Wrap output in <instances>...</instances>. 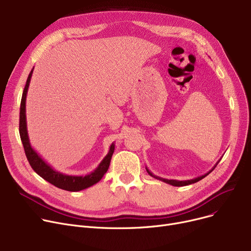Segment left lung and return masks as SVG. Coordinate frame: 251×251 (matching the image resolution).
<instances>
[{"instance_id": "1", "label": "left lung", "mask_w": 251, "mask_h": 251, "mask_svg": "<svg viewBox=\"0 0 251 251\" xmlns=\"http://www.w3.org/2000/svg\"><path fill=\"white\" fill-rule=\"evenodd\" d=\"M220 162V161H219ZM219 162L215 165V167L209 171V172H207L206 174H204V175H202V176H200V177H197V178H194V179H191V180H185V181H179V180H168V179H165V178H162V177H159V176H155V175H153L151 171L146 167V169H147V171H148V173L151 176V177H153V178H155V179H157V180H161V181H163V182H165V183H168V184H170V185H173V186H186V185H189V184H193V183H196V182H199L200 180H201V179H203L205 176H207L210 172H212V171L216 168V166L219 164Z\"/></svg>"}]
</instances>
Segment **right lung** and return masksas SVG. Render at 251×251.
I'll use <instances>...</instances> for the list:
<instances>
[{
  "label": "right lung",
  "instance_id": "1",
  "mask_svg": "<svg viewBox=\"0 0 251 251\" xmlns=\"http://www.w3.org/2000/svg\"><path fill=\"white\" fill-rule=\"evenodd\" d=\"M33 69L28 75L27 81H26L23 94H22V99H21V103H20V118H19V133H20V138L23 144L24 151L26 154V157L31 166V168L34 170V172L44 178L46 181L50 182L52 185L67 190V191H80L83 189H86L92 185H95L96 183H98L107 172L112 155L115 150V143L113 142L110 147L108 154L103 157V160L100 163L98 168L89 174H86L85 176H72V175H66L61 172H58V171L52 169L43 157L39 155L31 147L29 137H28V132H27V123H26V96H27V91L30 83V79L32 76Z\"/></svg>",
  "mask_w": 251,
  "mask_h": 251
}]
</instances>
